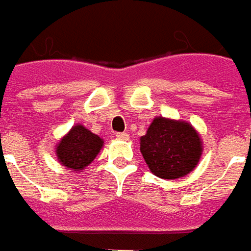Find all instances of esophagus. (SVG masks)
<instances>
[{"mask_svg":"<svg viewBox=\"0 0 251 251\" xmlns=\"http://www.w3.org/2000/svg\"><path fill=\"white\" fill-rule=\"evenodd\" d=\"M116 138H119V139L122 140H127L129 138V135L127 134V132H117Z\"/></svg>","mask_w":251,"mask_h":251,"instance_id":"34e87169","label":"esophagus"}]
</instances>
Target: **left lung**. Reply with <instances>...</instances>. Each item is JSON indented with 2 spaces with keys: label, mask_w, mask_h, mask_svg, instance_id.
I'll return each mask as SVG.
<instances>
[{
  "label": "left lung",
  "mask_w": 251,
  "mask_h": 251,
  "mask_svg": "<svg viewBox=\"0 0 251 251\" xmlns=\"http://www.w3.org/2000/svg\"><path fill=\"white\" fill-rule=\"evenodd\" d=\"M140 152L159 178L184 177L201 157V140L191 124L155 117L140 138Z\"/></svg>",
  "instance_id": "1"
}]
</instances>
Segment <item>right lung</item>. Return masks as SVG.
Here are the masks:
<instances>
[{
  "mask_svg": "<svg viewBox=\"0 0 251 251\" xmlns=\"http://www.w3.org/2000/svg\"><path fill=\"white\" fill-rule=\"evenodd\" d=\"M101 147V138L77 124L60 140L56 147V155L63 166L79 172L97 157Z\"/></svg>",
  "mask_w": 251,
  "mask_h": 251,
  "instance_id": "add662e5",
  "label": "right lung"
}]
</instances>
